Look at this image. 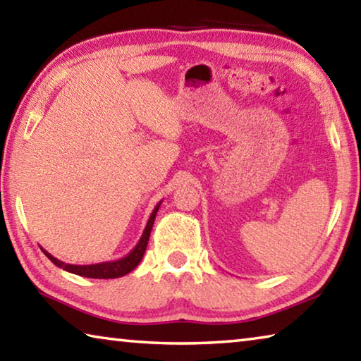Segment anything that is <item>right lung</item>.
Returning <instances> with one entry per match:
<instances>
[{
	"instance_id": "obj_1",
	"label": "right lung",
	"mask_w": 361,
	"mask_h": 361,
	"mask_svg": "<svg viewBox=\"0 0 361 361\" xmlns=\"http://www.w3.org/2000/svg\"><path fill=\"white\" fill-rule=\"evenodd\" d=\"M161 204H162V200L154 207V210H152L151 216L148 219V223H146V226H145V231H143L142 237H140L138 243L132 248L130 253H127L124 256V258H119V259H114V261H106V262H99V264H82V266L81 264H66V262L54 258V256L51 253H47L44 248H41V250L44 252L47 258L51 259L57 267L63 269V271H66V272L76 274V276L89 277V279H118V277H122V276H126V274L132 272L133 269L138 266V262L142 261L143 255L146 252V247H148V240H149L152 224H154L157 210H159V207H161Z\"/></svg>"
}]
</instances>
